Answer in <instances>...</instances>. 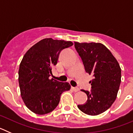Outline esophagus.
Listing matches in <instances>:
<instances>
[{"mask_svg": "<svg viewBox=\"0 0 133 133\" xmlns=\"http://www.w3.org/2000/svg\"><path fill=\"white\" fill-rule=\"evenodd\" d=\"M71 89H72L75 92H78V90H79V89H78V87H72Z\"/></svg>", "mask_w": 133, "mask_h": 133, "instance_id": "obj_1", "label": "esophagus"}]
</instances>
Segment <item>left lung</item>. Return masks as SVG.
<instances>
[{
	"mask_svg": "<svg viewBox=\"0 0 133 133\" xmlns=\"http://www.w3.org/2000/svg\"><path fill=\"white\" fill-rule=\"evenodd\" d=\"M75 47L81 56L86 72L94 78L90 91L82 90L87 95L84 104L78 108L89 115H98L111 107L117 98L121 82V69L110 50L99 43L75 42Z\"/></svg>",
	"mask_w": 133,
	"mask_h": 133,
	"instance_id": "1",
	"label": "left lung"
}]
</instances>
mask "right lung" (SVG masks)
I'll return each instance as SVG.
<instances>
[{"mask_svg":"<svg viewBox=\"0 0 133 133\" xmlns=\"http://www.w3.org/2000/svg\"><path fill=\"white\" fill-rule=\"evenodd\" d=\"M73 45L71 41L44 38L33 45L23 56L18 70L22 98L26 107L38 115L52 112L60 101L61 94L70 85L50 79L60 52Z\"/></svg>","mask_w":133,"mask_h":133,"instance_id":"right-lung-1","label":"right lung"}]
</instances>
